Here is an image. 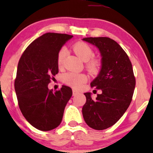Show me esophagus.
Masks as SVG:
<instances>
[{
    "label": "esophagus",
    "mask_w": 153,
    "mask_h": 153,
    "mask_svg": "<svg viewBox=\"0 0 153 153\" xmlns=\"http://www.w3.org/2000/svg\"><path fill=\"white\" fill-rule=\"evenodd\" d=\"M78 94H79V93L78 91H76V90H74V89L72 90V95H73V96H76V95H78Z\"/></svg>",
    "instance_id": "obj_1"
}]
</instances>
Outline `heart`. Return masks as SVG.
I'll return each instance as SVG.
<instances>
[{"label": "heart", "instance_id": "heart-1", "mask_svg": "<svg viewBox=\"0 0 153 153\" xmlns=\"http://www.w3.org/2000/svg\"><path fill=\"white\" fill-rule=\"evenodd\" d=\"M72 49L74 53L83 61H85V67L91 74H98L102 67V62L99 58H93L94 51L91 46L84 42H77L72 45ZM67 51L65 48H61L57 54V65L60 68L63 65ZM62 80L64 83L74 88H79L88 80V77L83 73L70 72L63 75Z\"/></svg>", "mask_w": 153, "mask_h": 153}]
</instances>
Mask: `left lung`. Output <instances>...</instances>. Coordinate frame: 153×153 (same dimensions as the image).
<instances>
[{
  "label": "left lung",
  "instance_id": "1",
  "mask_svg": "<svg viewBox=\"0 0 153 153\" xmlns=\"http://www.w3.org/2000/svg\"><path fill=\"white\" fill-rule=\"evenodd\" d=\"M83 40L95 45L102 56V69L91 86L101 90L96 100L85 93L82 108L85 122L90 127L103 130L119 120L130 104L136 79L131 62L123 48L106 37H85Z\"/></svg>",
  "mask_w": 153,
  "mask_h": 153
}]
</instances>
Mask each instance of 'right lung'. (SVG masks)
<instances>
[{
	"label": "right lung",
	"mask_w": 153,
	"mask_h": 153,
	"mask_svg": "<svg viewBox=\"0 0 153 153\" xmlns=\"http://www.w3.org/2000/svg\"><path fill=\"white\" fill-rule=\"evenodd\" d=\"M73 35L47 33L31 42L18 63L14 88L23 116L35 128L49 131L61 123L71 88L62 85L56 92L48 88L58 73L57 54Z\"/></svg>",
	"instance_id": "right-lung-1"
}]
</instances>
